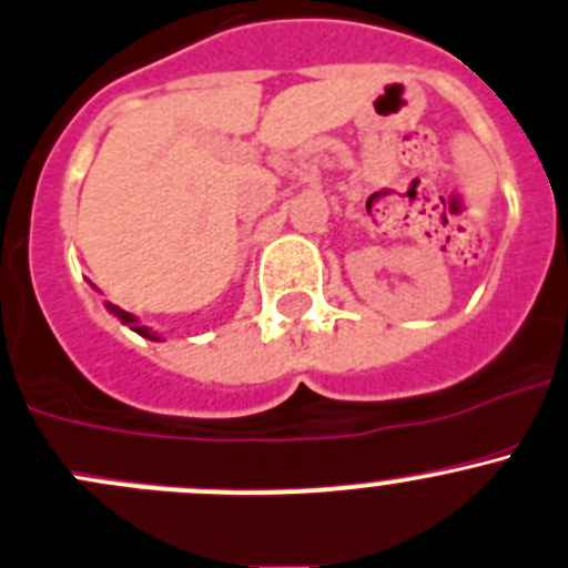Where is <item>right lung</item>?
Returning <instances> with one entry per match:
<instances>
[{
    "mask_svg": "<svg viewBox=\"0 0 568 568\" xmlns=\"http://www.w3.org/2000/svg\"><path fill=\"white\" fill-rule=\"evenodd\" d=\"M104 307H108V311L113 313V316L119 318L121 324H126V327H130V329H135L138 335H144V338H150V341H161V335H158V333H152L150 327H144V324L138 322V318L132 316V313L121 311V307H119V305H113V302H104Z\"/></svg>",
    "mask_w": 568,
    "mask_h": 568,
    "instance_id": "1",
    "label": "right lung"
}]
</instances>
